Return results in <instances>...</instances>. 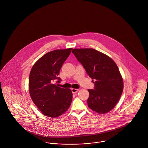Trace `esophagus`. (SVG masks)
<instances>
[{"mask_svg":"<svg viewBox=\"0 0 148 148\" xmlns=\"http://www.w3.org/2000/svg\"><path fill=\"white\" fill-rule=\"evenodd\" d=\"M79 91V89H71V92L73 93H76Z\"/></svg>","mask_w":148,"mask_h":148,"instance_id":"1","label":"esophagus"}]
</instances>
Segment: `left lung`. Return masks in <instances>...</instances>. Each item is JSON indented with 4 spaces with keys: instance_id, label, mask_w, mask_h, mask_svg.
<instances>
[{
    "instance_id": "1",
    "label": "left lung",
    "mask_w": 148,
    "mask_h": 148,
    "mask_svg": "<svg viewBox=\"0 0 148 148\" xmlns=\"http://www.w3.org/2000/svg\"><path fill=\"white\" fill-rule=\"evenodd\" d=\"M71 51L94 83V89L88 90L89 108L99 114L108 113L118 102L124 88L117 65L109 56L92 48Z\"/></svg>"
}]
</instances>
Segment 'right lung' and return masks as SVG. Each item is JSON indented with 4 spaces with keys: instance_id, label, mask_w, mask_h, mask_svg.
<instances>
[{
    "instance_id": "obj_1",
    "label": "right lung",
    "mask_w": 148,
    "mask_h": 148,
    "mask_svg": "<svg viewBox=\"0 0 148 148\" xmlns=\"http://www.w3.org/2000/svg\"><path fill=\"white\" fill-rule=\"evenodd\" d=\"M72 48L51 51L33 65L29 78V91L35 106L44 115L57 118L69 109L73 98L70 89L58 86V76Z\"/></svg>"
}]
</instances>
